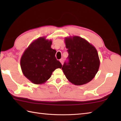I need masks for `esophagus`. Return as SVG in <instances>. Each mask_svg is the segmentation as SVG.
<instances>
[{"mask_svg":"<svg viewBox=\"0 0 121 121\" xmlns=\"http://www.w3.org/2000/svg\"><path fill=\"white\" fill-rule=\"evenodd\" d=\"M60 62L61 63V64H62V65H63V58L61 59L60 60Z\"/></svg>","mask_w":121,"mask_h":121,"instance_id":"obj_1","label":"esophagus"}]
</instances>
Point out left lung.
Returning a JSON list of instances; mask_svg holds the SVG:
<instances>
[{"label": "left lung", "mask_w": 121, "mask_h": 121, "mask_svg": "<svg viewBox=\"0 0 121 121\" xmlns=\"http://www.w3.org/2000/svg\"><path fill=\"white\" fill-rule=\"evenodd\" d=\"M68 56L62 70L66 78L75 85H82L94 78L99 68L97 51L93 46L79 36L65 40Z\"/></svg>", "instance_id": "1"}]
</instances>
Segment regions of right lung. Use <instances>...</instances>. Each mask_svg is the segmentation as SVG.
<instances>
[{"label": "right lung", "mask_w": 121, "mask_h": 121, "mask_svg": "<svg viewBox=\"0 0 121 121\" xmlns=\"http://www.w3.org/2000/svg\"><path fill=\"white\" fill-rule=\"evenodd\" d=\"M52 42L40 37L33 42L24 51L20 64L26 78L36 84L43 83L49 78L52 72L62 68L55 56L56 50L51 48Z\"/></svg>", "instance_id": "add662e5"}]
</instances>
